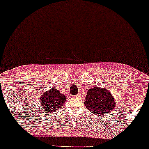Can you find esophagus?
Segmentation results:
<instances>
[{
	"mask_svg": "<svg viewBox=\"0 0 149 149\" xmlns=\"http://www.w3.org/2000/svg\"><path fill=\"white\" fill-rule=\"evenodd\" d=\"M76 97H77V98H81V93H78V94L76 96Z\"/></svg>",
	"mask_w": 149,
	"mask_h": 149,
	"instance_id": "1",
	"label": "esophagus"
}]
</instances>
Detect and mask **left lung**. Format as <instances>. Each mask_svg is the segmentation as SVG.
<instances>
[{
    "label": "left lung",
    "instance_id": "1",
    "mask_svg": "<svg viewBox=\"0 0 149 149\" xmlns=\"http://www.w3.org/2000/svg\"><path fill=\"white\" fill-rule=\"evenodd\" d=\"M84 104L91 113L100 117L113 111L116 106L111 91L106 88L101 87L88 89Z\"/></svg>",
    "mask_w": 149,
    "mask_h": 149
}]
</instances>
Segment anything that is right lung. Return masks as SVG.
Instances as JSON below:
<instances>
[{
	"label": "right lung",
	"instance_id": "right-lung-1",
	"mask_svg": "<svg viewBox=\"0 0 149 149\" xmlns=\"http://www.w3.org/2000/svg\"><path fill=\"white\" fill-rule=\"evenodd\" d=\"M66 101V97L62 94L59 90L53 88L49 91L43 92L40 96V102L43 111L47 113H54L63 106Z\"/></svg>",
	"mask_w": 149,
	"mask_h": 149
}]
</instances>
